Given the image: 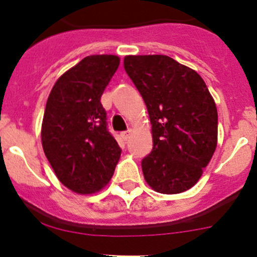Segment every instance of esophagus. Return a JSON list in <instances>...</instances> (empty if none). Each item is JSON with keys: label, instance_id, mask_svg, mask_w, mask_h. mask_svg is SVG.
I'll list each match as a JSON object with an SVG mask.
<instances>
[{"label": "esophagus", "instance_id": "34e87169", "mask_svg": "<svg viewBox=\"0 0 257 257\" xmlns=\"http://www.w3.org/2000/svg\"><path fill=\"white\" fill-rule=\"evenodd\" d=\"M131 134H132V129H128V131H125V132H121L120 137L124 139V141H128L129 137H131Z\"/></svg>", "mask_w": 257, "mask_h": 257}]
</instances>
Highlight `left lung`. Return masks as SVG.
<instances>
[{
	"instance_id": "8db88e82",
	"label": "left lung",
	"mask_w": 257,
	"mask_h": 257,
	"mask_svg": "<svg viewBox=\"0 0 257 257\" xmlns=\"http://www.w3.org/2000/svg\"><path fill=\"white\" fill-rule=\"evenodd\" d=\"M124 68L152 123L153 150L142 160L145 181L162 194L189 190L216 149L214 98L194 69L168 56H125Z\"/></svg>"
}]
</instances>
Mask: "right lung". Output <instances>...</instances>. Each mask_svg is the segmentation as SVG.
<instances>
[{
	"instance_id": "right-lung-1",
	"label": "right lung",
	"mask_w": 257,
	"mask_h": 257,
	"mask_svg": "<svg viewBox=\"0 0 257 257\" xmlns=\"http://www.w3.org/2000/svg\"><path fill=\"white\" fill-rule=\"evenodd\" d=\"M119 63L114 54L85 57L57 79L48 95L41 129L43 152L58 180L77 194L102 190L120 158L100 103Z\"/></svg>"
}]
</instances>
